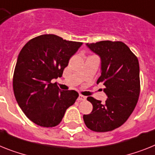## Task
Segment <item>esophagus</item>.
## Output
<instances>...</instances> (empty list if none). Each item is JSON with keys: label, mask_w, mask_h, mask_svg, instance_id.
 <instances>
[{"label": "esophagus", "mask_w": 155, "mask_h": 155, "mask_svg": "<svg viewBox=\"0 0 155 155\" xmlns=\"http://www.w3.org/2000/svg\"><path fill=\"white\" fill-rule=\"evenodd\" d=\"M85 99H86V97H84V95H82V94H80V95H79V97H78V98H77L78 101H84Z\"/></svg>", "instance_id": "1"}]
</instances>
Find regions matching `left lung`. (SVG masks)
Returning a JSON list of instances; mask_svg holds the SVG:
<instances>
[{"label":"left lung","mask_w":155,"mask_h":155,"mask_svg":"<svg viewBox=\"0 0 155 155\" xmlns=\"http://www.w3.org/2000/svg\"><path fill=\"white\" fill-rule=\"evenodd\" d=\"M87 45L102 60V75L97 84L106 87L108 97L102 104L87 97L93 110L84 115V123L94 132H110L124 124L136 108L140 93L139 61L122 41H101Z\"/></svg>","instance_id":"obj_1"}]
</instances>
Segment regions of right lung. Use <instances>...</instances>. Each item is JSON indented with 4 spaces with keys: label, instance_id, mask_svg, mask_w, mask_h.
Masks as SVG:
<instances>
[{
    "label": "right lung",
    "instance_id": "1",
    "mask_svg": "<svg viewBox=\"0 0 155 155\" xmlns=\"http://www.w3.org/2000/svg\"><path fill=\"white\" fill-rule=\"evenodd\" d=\"M82 44L55 35H41L22 48L14 70L13 91L19 107L35 124L45 128L58 125L79 97L73 90L61 91L51 80L61 77Z\"/></svg>",
    "mask_w": 155,
    "mask_h": 155
}]
</instances>
